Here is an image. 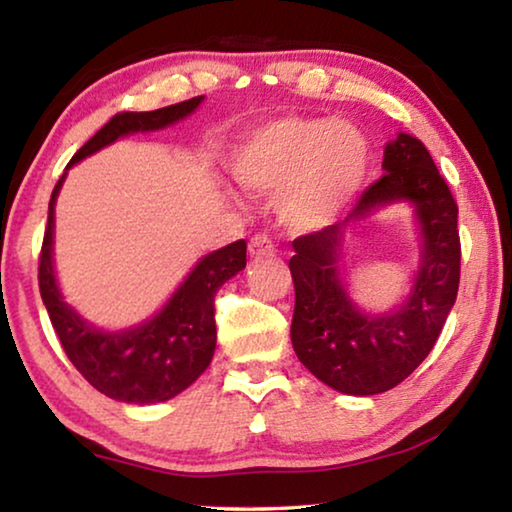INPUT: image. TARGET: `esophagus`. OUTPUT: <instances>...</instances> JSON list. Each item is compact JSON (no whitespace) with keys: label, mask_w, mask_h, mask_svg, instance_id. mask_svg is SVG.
Masks as SVG:
<instances>
[{"label":"esophagus","mask_w":512,"mask_h":512,"mask_svg":"<svg viewBox=\"0 0 512 512\" xmlns=\"http://www.w3.org/2000/svg\"><path fill=\"white\" fill-rule=\"evenodd\" d=\"M248 250H250V257L264 259V257H273L275 255V244H273V239L268 237V235H255L253 239H250Z\"/></svg>","instance_id":"obj_1"}]
</instances>
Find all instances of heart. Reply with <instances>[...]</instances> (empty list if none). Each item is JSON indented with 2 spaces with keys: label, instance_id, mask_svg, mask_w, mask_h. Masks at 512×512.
Here are the masks:
<instances>
[{
  "label": "heart",
  "instance_id": "b5f03b06",
  "mask_svg": "<svg viewBox=\"0 0 512 512\" xmlns=\"http://www.w3.org/2000/svg\"><path fill=\"white\" fill-rule=\"evenodd\" d=\"M370 144L348 121L280 117L241 146L232 173L250 194H282L291 228L332 221L366 180Z\"/></svg>",
  "mask_w": 512,
  "mask_h": 512
}]
</instances>
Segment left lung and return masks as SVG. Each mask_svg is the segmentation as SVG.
I'll return each mask as SVG.
<instances>
[{
	"instance_id": "1",
	"label": "left lung",
	"mask_w": 512,
	"mask_h": 512,
	"mask_svg": "<svg viewBox=\"0 0 512 512\" xmlns=\"http://www.w3.org/2000/svg\"><path fill=\"white\" fill-rule=\"evenodd\" d=\"M384 176L363 189L343 221L293 239L289 259L296 307L291 343L311 375L334 391H391L427 359L452 311L461 280L458 205L415 137L400 133L384 151ZM409 200L423 225V264L410 300L386 317H366L351 305L335 268L342 232L377 206Z\"/></svg>"
}]
</instances>
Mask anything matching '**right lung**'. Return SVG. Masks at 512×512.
<instances>
[{
	"instance_id": "right-lung-1",
	"label": "right lung",
	"mask_w": 512,
	"mask_h": 512,
	"mask_svg": "<svg viewBox=\"0 0 512 512\" xmlns=\"http://www.w3.org/2000/svg\"><path fill=\"white\" fill-rule=\"evenodd\" d=\"M203 97L173 103L151 112H117L101 131L85 142L67 169L97 153L117 137L137 131H158L176 124L198 108ZM65 176L51 192L45 239H42L38 284L60 345L88 384L112 400L128 404L164 402L183 393L210 366L216 348L214 296L232 275L246 266V241L239 239L203 257L173 293L158 316L124 332H101L67 307L60 296L54 259V205Z\"/></svg>"
}]
</instances>
